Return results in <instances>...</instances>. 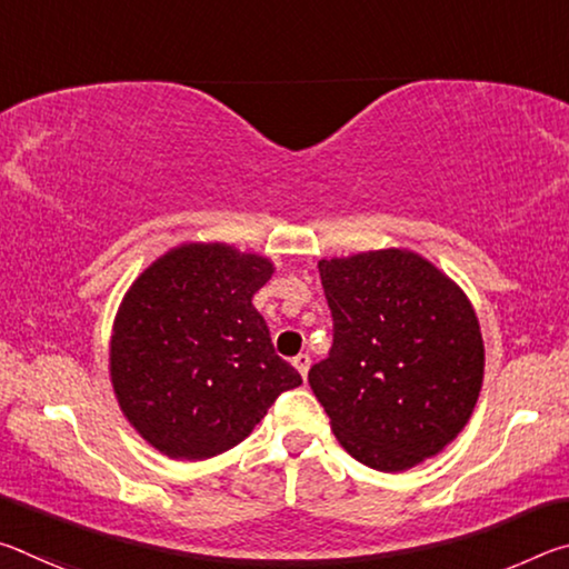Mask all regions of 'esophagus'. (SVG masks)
<instances>
[{
  "instance_id": "esophagus-1",
  "label": "esophagus",
  "mask_w": 569,
  "mask_h": 569,
  "mask_svg": "<svg viewBox=\"0 0 569 569\" xmlns=\"http://www.w3.org/2000/svg\"><path fill=\"white\" fill-rule=\"evenodd\" d=\"M293 366L298 369V373H301V377L306 379V377H308V369H311V356H308V353H298L296 359H293Z\"/></svg>"
}]
</instances>
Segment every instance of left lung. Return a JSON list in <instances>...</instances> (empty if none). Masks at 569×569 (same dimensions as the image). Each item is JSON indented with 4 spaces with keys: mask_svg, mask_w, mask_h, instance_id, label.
<instances>
[{
    "mask_svg": "<svg viewBox=\"0 0 569 569\" xmlns=\"http://www.w3.org/2000/svg\"><path fill=\"white\" fill-rule=\"evenodd\" d=\"M319 271L333 346L308 383L339 445L379 471L437 457L467 427L485 379L475 306L407 248L321 258Z\"/></svg>",
    "mask_w": 569,
    "mask_h": 569,
    "instance_id": "1",
    "label": "left lung"
}]
</instances>
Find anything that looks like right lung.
Masks as SVG:
<instances>
[{"instance_id":"obj_1","label":"right lung","mask_w":569,"mask_h":569,"mask_svg":"<svg viewBox=\"0 0 569 569\" xmlns=\"http://www.w3.org/2000/svg\"><path fill=\"white\" fill-rule=\"evenodd\" d=\"M273 271L266 256L228 243H180L124 291L110 333V383L122 417L160 455H223L278 393L301 387L253 306Z\"/></svg>"}]
</instances>
